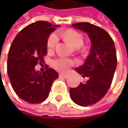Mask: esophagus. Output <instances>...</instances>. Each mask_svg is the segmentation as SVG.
I'll list each match as a JSON object with an SVG mask.
<instances>
[{
    "mask_svg": "<svg viewBox=\"0 0 128 128\" xmlns=\"http://www.w3.org/2000/svg\"><path fill=\"white\" fill-rule=\"evenodd\" d=\"M59 76L61 78H67L69 77V76L67 74H64V73H60L59 74Z\"/></svg>",
    "mask_w": 128,
    "mask_h": 128,
    "instance_id": "obj_1",
    "label": "esophagus"
}]
</instances>
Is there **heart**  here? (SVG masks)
I'll list each match as a JSON object with an SVG mask.
<instances>
[{"label":"heart","mask_w":128,"mask_h":128,"mask_svg":"<svg viewBox=\"0 0 128 128\" xmlns=\"http://www.w3.org/2000/svg\"><path fill=\"white\" fill-rule=\"evenodd\" d=\"M65 39L69 41L74 47H79L82 46L83 43V36L82 35L76 31L74 30H67L64 32L63 34ZM58 41V37L56 33H52L50 35L49 38L47 40V49L49 51H52L54 50L56 45ZM52 66L53 67L62 72L66 71L70 67H71L73 64L74 62L70 58H64V57H59L52 61Z\"/></svg>","instance_id":"heart-1"}]
</instances>
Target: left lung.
Returning a JSON list of instances; mask_svg holds the SVG:
<instances>
[{
    "label": "left lung",
    "instance_id": "obj_1",
    "mask_svg": "<svg viewBox=\"0 0 128 128\" xmlns=\"http://www.w3.org/2000/svg\"><path fill=\"white\" fill-rule=\"evenodd\" d=\"M72 26L87 32L91 40L90 53L85 63L76 69L88 80L70 90L72 100L80 106L87 107L99 102L110 88L117 65L116 51L112 38L102 28L88 22Z\"/></svg>",
    "mask_w": 128,
    "mask_h": 128
}]
</instances>
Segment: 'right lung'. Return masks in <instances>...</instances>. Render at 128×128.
Listing matches in <instances>:
<instances>
[{
  "label": "right lung",
  "mask_w": 128,
  "mask_h": 128,
  "mask_svg": "<svg viewBox=\"0 0 128 128\" xmlns=\"http://www.w3.org/2000/svg\"><path fill=\"white\" fill-rule=\"evenodd\" d=\"M58 25L39 20L21 31L13 40L7 60V73L14 91L30 104H38L46 99L53 82L58 74L46 67L44 72L35 70V66L44 63L47 40Z\"/></svg>",
  "instance_id": "right-lung-1"
}]
</instances>
